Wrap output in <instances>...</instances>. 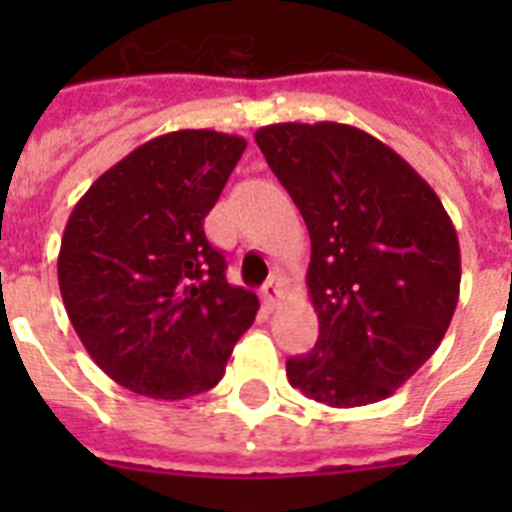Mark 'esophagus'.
<instances>
[{
	"mask_svg": "<svg viewBox=\"0 0 512 512\" xmlns=\"http://www.w3.org/2000/svg\"><path fill=\"white\" fill-rule=\"evenodd\" d=\"M281 297H284V284H281V279H276V276H273V279L263 287L265 308H276V305L281 303Z\"/></svg>",
	"mask_w": 512,
	"mask_h": 512,
	"instance_id": "esophagus-1",
	"label": "esophagus"
}]
</instances>
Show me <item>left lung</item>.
<instances>
[{"mask_svg":"<svg viewBox=\"0 0 512 512\" xmlns=\"http://www.w3.org/2000/svg\"><path fill=\"white\" fill-rule=\"evenodd\" d=\"M311 233V353L289 385L337 409L396 393L444 340L460 300L452 217L412 164L369 132L284 122L255 132Z\"/></svg>","mask_w":512,"mask_h":512,"instance_id":"left-lung-1","label":"left lung"}]
</instances>
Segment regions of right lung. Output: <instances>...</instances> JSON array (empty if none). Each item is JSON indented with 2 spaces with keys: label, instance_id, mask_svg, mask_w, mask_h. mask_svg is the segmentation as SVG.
Returning <instances> with one entry per match:
<instances>
[{
  "label": "right lung",
  "instance_id": "obj_1",
  "mask_svg": "<svg viewBox=\"0 0 512 512\" xmlns=\"http://www.w3.org/2000/svg\"><path fill=\"white\" fill-rule=\"evenodd\" d=\"M247 140L215 130L159 135L76 201L58 284L76 335L122 388L180 401L215 388L260 308L225 281L204 236Z\"/></svg>",
  "mask_w": 512,
  "mask_h": 512
}]
</instances>
